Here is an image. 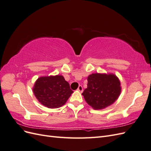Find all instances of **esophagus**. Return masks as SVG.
<instances>
[{"mask_svg":"<svg viewBox=\"0 0 151 151\" xmlns=\"http://www.w3.org/2000/svg\"><path fill=\"white\" fill-rule=\"evenodd\" d=\"M77 90H78L79 92H81V93H82L83 91V86H82L81 85H80L79 87H78V88H77Z\"/></svg>","mask_w":151,"mask_h":151,"instance_id":"esophagus-1","label":"esophagus"}]
</instances>
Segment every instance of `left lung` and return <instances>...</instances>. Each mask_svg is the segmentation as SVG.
<instances>
[{"mask_svg":"<svg viewBox=\"0 0 151 151\" xmlns=\"http://www.w3.org/2000/svg\"><path fill=\"white\" fill-rule=\"evenodd\" d=\"M88 88L82 93L89 105L102 109L112 104L121 93L120 82L112 74H92L88 77Z\"/></svg>","mask_w":151,"mask_h":151,"instance_id":"8db88e82","label":"left lung"}]
</instances>
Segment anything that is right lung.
I'll use <instances>...</instances> for the list:
<instances>
[{"label": "right lung", "mask_w": 151, "mask_h": 151, "mask_svg": "<svg viewBox=\"0 0 151 151\" xmlns=\"http://www.w3.org/2000/svg\"><path fill=\"white\" fill-rule=\"evenodd\" d=\"M33 91L39 102L49 108L61 107L73 93L68 82L59 75L40 77Z\"/></svg>", "instance_id": "right-lung-1"}]
</instances>
